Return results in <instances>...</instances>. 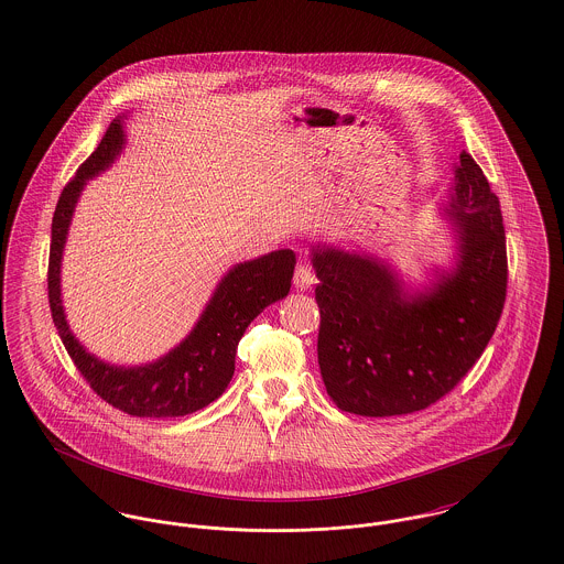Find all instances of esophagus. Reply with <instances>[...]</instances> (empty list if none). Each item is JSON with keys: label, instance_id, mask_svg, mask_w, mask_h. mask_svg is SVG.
<instances>
[{"label": "esophagus", "instance_id": "34e87169", "mask_svg": "<svg viewBox=\"0 0 564 564\" xmlns=\"http://www.w3.org/2000/svg\"><path fill=\"white\" fill-rule=\"evenodd\" d=\"M315 283H317V279H315L312 265L310 263H299L296 270H294V285L299 290H310Z\"/></svg>", "mask_w": 564, "mask_h": 564}]
</instances>
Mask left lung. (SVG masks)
I'll return each instance as SVG.
<instances>
[{"mask_svg": "<svg viewBox=\"0 0 564 564\" xmlns=\"http://www.w3.org/2000/svg\"><path fill=\"white\" fill-rule=\"evenodd\" d=\"M445 214L458 261L424 294L406 296L378 259L313 249L319 279L317 364L326 393L348 413L406 415L449 393L485 352L500 322L508 261L500 200L463 151Z\"/></svg>", "mask_w": 564, "mask_h": 564, "instance_id": "left-lung-1", "label": "left lung"}]
</instances>
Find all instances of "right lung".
I'll return each instance as SVG.
<instances>
[{
	"mask_svg": "<svg viewBox=\"0 0 564 564\" xmlns=\"http://www.w3.org/2000/svg\"><path fill=\"white\" fill-rule=\"evenodd\" d=\"M123 142V123L115 119L58 198L47 270L50 310L68 357L101 400L135 417H182L207 406L227 389L236 370L238 341L259 313L288 296L296 254L283 249L231 268L188 337L155 364L115 368L99 361L68 330L61 301V259L79 192L86 180L115 162Z\"/></svg>",
	"mask_w": 564,
	"mask_h": 564,
	"instance_id": "add662e5",
	"label": "right lung"
}]
</instances>
